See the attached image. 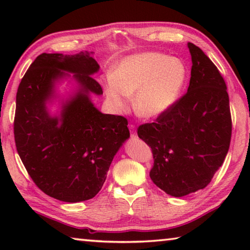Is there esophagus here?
I'll return each instance as SVG.
<instances>
[{
  "label": "esophagus",
  "instance_id": "esophagus-1",
  "mask_svg": "<svg viewBox=\"0 0 250 250\" xmlns=\"http://www.w3.org/2000/svg\"><path fill=\"white\" fill-rule=\"evenodd\" d=\"M129 129H130L131 138H137V132H135V126L133 125H129Z\"/></svg>",
  "mask_w": 250,
  "mask_h": 250
}]
</instances>
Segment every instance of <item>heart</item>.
I'll use <instances>...</instances> for the list:
<instances>
[{
	"mask_svg": "<svg viewBox=\"0 0 250 250\" xmlns=\"http://www.w3.org/2000/svg\"><path fill=\"white\" fill-rule=\"evenodd\" d=\"M188 68L180 58L146 52L122 58L105 83L109 103L125 111L133 96V109L143 119H156L179 101L188 82Z\"/></svg>",
	"mask_w": 250,
	"mask_h": 250,
	"instance_id": "obj_1",
	"label": "heart"
}]
</instances>
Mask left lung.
<instances>
[{
    "label": "left lung",
    "mask_w": 250,
    "mask_h": 250,
    "mask_svg": "<svg viewBox=\"0 0 250 250\" xmlns=\"http://www.w3.org/2000/svg\"><path fill=\"white\" fill-rule=\"evenodd\" d=\"M192 56L188 92L138 135L153 153V183L167 194L182 197L206 188L225 160L231 137L227 87L204 52L188 43Z\"/></svg>",
    "instance_id": "obj_1"
}]
</instances>
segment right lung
Masks as SVG:
<instances>
[{"label":"right lung","mask_w":250,"mask_h":250,"mask_svg":"<svg viewBox=\"0 0 250 250\" xmlns=\"http://www.w3.org/2000/svg\"><path fill=\"white\" fill-rule=\"evenodd\" d=\"M94 53L42 54L29 66L16 94L14 138L19 155L39 188L67 203L95 197L113 158L130 138L125 117L105 115L90 96L103 95L92 77L100 66ZM76 83L67 99L57 94L65 80ZM55 100L60 111L48 105Z\"/></svg>","instance_id":"1"}]
</instances>
